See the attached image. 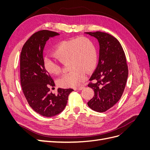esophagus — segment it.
I'll use <instances>...</instances> for the list:
<instances>
[{
  "instance_id": "1",
  "label": "esophagus",
  "mask_w": 150,
  "mask_h": 150,
  "mask_svg": "<svg viewBox=\"0 0 150 150\" xmlns=\"http://www.w3.org/2000/svg\"><path fill=\"white\" fill-rule=\"evenodd\" d=\"M84 89V87H83V86H81V87L74 88V90H75V91H79V90H81V89Z\"/></svg>"
}]
</instances>
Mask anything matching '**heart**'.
Segmentation results:
<instances>
[{
  "mask_svg": "<svg viewBox=\"0 0 150 150\" xmlns=\"http://www.w3.org/2000/svg\"><path fill=\"white\" fill-rule=\"evenodd\" d=\"M53 55L63 64L68 62L71 71L58 79V85L62 88L78 87L86 77V71L94 69L98 61L96 48L91 40L86 37L63 40L53 51ZM44 66L49 74L57 76L62 71L61 65L49 58H45Z\"/></svg>",
  "mask_w": 150,
  "mask_h": 150,
  "instance_id": "obj_1",
  "label": "heart"
}]
</instances>
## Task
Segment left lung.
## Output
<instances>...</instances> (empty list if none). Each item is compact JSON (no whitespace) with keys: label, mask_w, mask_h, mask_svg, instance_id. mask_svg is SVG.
<instances>
[{"label":"left lung","mask_w":150,"mask_h":150,"mask_svg":"<svg viewBox=\"0 0 150 150\" xmlns=\"http://www.w3.org/2000/svg\"><path fill=\"white\" fill-rule=\"evenodd\" d=\"M86 33L96 38L99 44L98 64L88 85L94 90V96L88 105L95 111L105 112L117 103L124 92L128 76L126 56L114 36L99 31Z\"/></svg>","instance_id":"8db88e82"}]
</instances>
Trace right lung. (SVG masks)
<instances>
[{"label":"right lung","instance_id":"right-lung-1","mask_svg":"<svg viewBox=\"0 0 150 150\" xmlns=\"http://www.w3.org/2000/svg\"><path fill=\"white\" fill-rule=\"evenodd\" d=\"M58 33L48 30L36 32L22 47L20 59L21 84L29 106L38 114L51 117L66 107L72 89L58 88L56 94L50 87L55 86L52 77L44 66L43 51L47 40Z\"/></svg>","mask_w":150,"mask_h":150}]
</instances>
